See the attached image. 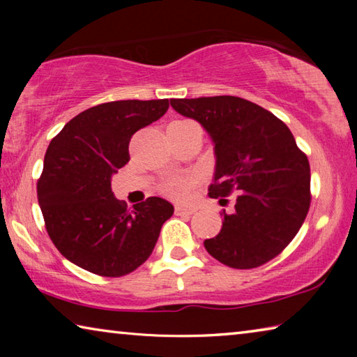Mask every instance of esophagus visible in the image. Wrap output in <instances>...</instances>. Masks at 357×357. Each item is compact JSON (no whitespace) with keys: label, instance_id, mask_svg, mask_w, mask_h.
Masks as SVG:
<instances>
[{"label":"esophagus","instance_id":"esophagus-1","mask_svg":"<svg viewBox=\"0 0 357 357\" xmlns=\"http://www.w3.org/2000/svg\"><path fill=\"white\" fill-rule=\"evenodd\" d=\"M174 213L178 215H192L197 213V208L193 206H183V204H176V208H174Z\"/></svg>","mask_w":357,"mask_h":357}]
</instances>
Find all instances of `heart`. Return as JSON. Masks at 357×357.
Returning <instances> with one entry per match:
<instances>
[{"mask_svg": "<svg viewBox=\"0 0 357 357\" xmlns=\"http://www.w3.org/2000/svg\"><path fill=\"white\" fill-rule=\"evenodd\" d=\"M190 183V178H173L167 181L162 189H164V193H167V195L178 198V200H184V198L189 197Z\"/></svg>", "mask_w": 357, "mask_h": 357, "instance_id": "1", "label": "heart"}]
</instances>
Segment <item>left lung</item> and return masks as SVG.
Returning <instances> with one entry per match:
<instances>
[{
    "mask_svg": "<svg viewBox=\"0 0 357 357\" xmlns=\"http://www.w3.org/2000/svg\"><path fill=\"white\" fill-rule=\"evenodd\" d=\"M214 144L209 197L238 193L222 229L204 241L211 257L234 269L268 263L291 243L310 206V165L287 124L263 107L234 96L172 99Z\"/></svg>",
    "mask_w": 357,
    "mask_h": 357,
    "instance_id": "8db88e82",
    "label": "left lung"
}]
</instances>
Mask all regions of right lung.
I'll use <instances>...</instances> for the list:
<instances>
[{
    "instance_id": "obj_1",
    "label": "right lung",
    "mask_w": 357,
    "mask_h": 357,
    "mask_svg": "<svg viewBox=\"0 0 357 357\" xmlns=\"http://www.w3.org/2000/svg\"><path fill=\"white\" fill-rule=\"evenodd\" d=\"M168 99L116 100L72 118L48 144L38 200L48 236L70 263L121 277L149 258L173 204L149 197L129 211L112 192L138 129L162 118Z\"/></svg>"
}]
</instances>
